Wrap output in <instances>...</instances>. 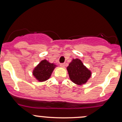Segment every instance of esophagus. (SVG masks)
I'll list each match as a JSON object with an SVG mask.
<instances>
[{
	"label": "esophagus",
	"mask_w": 122,
	"mask_h": 122,
	"mask_svg": "<svg viewBox=\"0 0 122 122\" xmlns=\"http://www.w3.org/2000/svg\"><path fill=\"white\" fill-rule=\"evenodd\" d=\"M60 66H61V68H65V64H60Z\"/></svg>",
	"instance_id": "esophagus-1"
}]
</instances>
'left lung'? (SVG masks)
Wrapping results in <instances>:
<instances>
[{
    "label": "left lung",
    "instance_id": "8db88e82",
    "mask_svg": "<svg viewBox=\"0 0 122 122\" xmlns=\"http://www.w3.org/2000/svg\"><path fill=\"white\" fill-rule=\"evenodd\" d=\"M71 80L77 85H83L91 77L92 72L79 58L73 59L66 68Z\"/></svg>",
    "mask_w": 122,
    "mask_h": 122
}]
</instances>
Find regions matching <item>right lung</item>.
<instances>
[{
	"label": "right lung",
	"instance_id": "add662e5",
	"mask_svg": "<svg viewBox=\"0 0 122 122\" xmlns=\"http://www.w3.org/2000/svg\"><path fill=\"white\" fill-rule=\"evenodd\" d=\"M56 66L57 65L55 64L50 63L46 60H42L34 68L33 75L38 81H45L50 77Z\"/></svg>",
	"mask_w": 122,
	"mask_h": 122
}]
</instances>
